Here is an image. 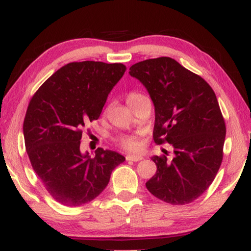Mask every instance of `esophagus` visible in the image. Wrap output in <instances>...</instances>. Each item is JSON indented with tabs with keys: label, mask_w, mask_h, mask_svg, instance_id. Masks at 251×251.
I'll return each instance as SVG.
<instances>
[{
	"label": "esophagus",
	"mask_w": 251,
	"mask_h": 251,
	"mask_svg": "<svg viewBox=\"0 0 251 251\" xmlns=\"http://www.w3.org/2000/svg\"><path fill=\"white\" fill-rule=\"evenodd\" d=\"M144 158L143 156L139 155H127L126 156V160H130V161H139Z\"/></svg>",
	"instance_id": "34e87169"
}]
</instances>
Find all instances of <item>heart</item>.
Wrapping results in <instances>:
<instances>
[{
	"mask_svg": "<svg viewBox=\"0 0 251 251\" xmlns=\"http://www.w3.org/2000/svg\"><path fill=\"white\" fill-rule=\"evenodd\" d=\"M145 97V95H143L142 93L138 92H130L128 95H127V103L130 106L131 104H134L135 101H137L138 100ZM116 144L118 147H121L122 150L128 151H137L141 148V139L137 135H133V136H122V137H118L116 139Z\"/></svg>",
	"mask_w": 251,
	"mask_h": 251,
	"instance_id": "obj_1",
	"label": "heart"
}]
</instances>
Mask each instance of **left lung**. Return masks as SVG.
<instances>
[{
	"instance_id": "obj_1",
	"label": "left lung",
	"mask_w": 251,
	"mask_h": 251,
	"mask_svg": "<svg viewBox=\"0 0 251 251\" xmlns=\"http://www.w3.org/2000/svg\"><path fill=\"white\" fill-rule=\"evenodd\" d=\"M129 71L154 101V142L174 147L172 159L167 152L151 157L157 171L146 188L172 205L193 202L209 188L224 157L226 124L215 92L172 57L145 59Z\"/></svg>"
}]
</instances>
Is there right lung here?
<instances>
[{
	"mask_svg": "<svg viewBox=\"0 0 251 251\" xmlns=\"http://www.w3.org/2000/svg\"><path fill=\"white\" fill-rule=\"evenodd\" d=\"M125 71L122 63L72 62L46 79L29 100L23 123L25 148L45 189L62 205L93 201L125 160L103 148L93 158L79 150L83 130L100 117Z\"/></svg>",
	"mask_w": 251,
	"mask_h": 251,
	"instance_id": "1",
	"label": "right lung"
}]
</instances>
